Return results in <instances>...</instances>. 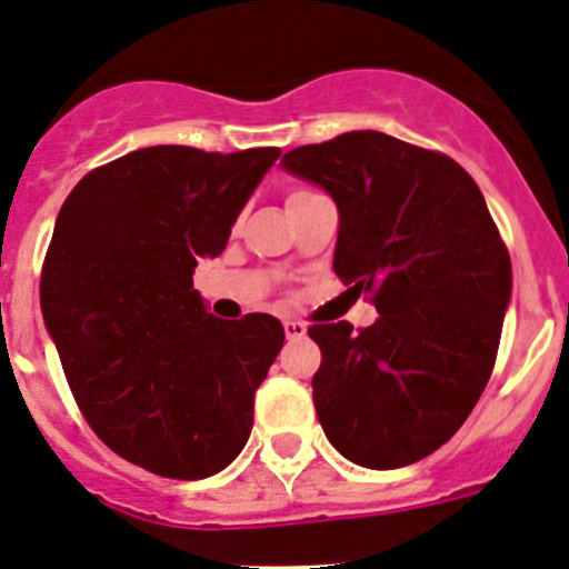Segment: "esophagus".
I'll list each match as a JSON object with an SVG mask.
<instances>
[{"mask_svg":"<svg viewBox=\"0 0 569 569\" xmlns=\"http://www.w3.org/2000/svg\"><path fill=\"white\" fill-rule=\"evenodd\" d=\"M283 330H286V338H306L308 327L302 325V321L286 319V321H283Z\"/></svg>","mask_w":569,"mask_h":569,"instance_id":"esophagus-1","label":"esophagus"}]
</instances>
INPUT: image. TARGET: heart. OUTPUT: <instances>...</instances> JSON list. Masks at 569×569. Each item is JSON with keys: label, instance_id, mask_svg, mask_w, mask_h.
I'll list each match as a JSON object with an SVG mask.
<instances>
[{"label": "heart", "instance_id": "heart-1", "mask_svg": "<svg viewBox=\"0 0 569 569\" xmlns=\"http://www.w3.org/2000/svg\"><path fill=\"white\" fill-rule=\"evenodd\" d=\"M295 194H300V192H295ZM289 198H291V194H289Z\"/></svg>", "mask_w": 569, "mask_h": 569}]
</instances>
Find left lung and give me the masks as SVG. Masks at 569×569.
I'll list each match as a JSON object with an SVG mask.
<instances>
[{
  "instance_id": "1",
  "label": "left lung",
  "mask_w": 569,
  "mask_h": 569,
  "mask_svg": "<svg viewBox=\"0 0 569 569\" xmlns=\"http://www.w3.org/2000/svg\"><path fill=\"white\" fill-rule=\"evenodd\" d=\"M283 170L338 206L332 269L375 291L377 321L313 325V405L349 462L401 468L438 451L496 366L512 261L485 194L455 159L382 131L295 148Z\"/></svg>"
}]
</instances>
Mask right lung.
I'll list each match as a JSON object with an SVG mask.
<instances>
[{"mask_svg": "<svg viewBox=\"0 0 569 569\" xmlns=\"http://www.w3.org/2000/svg\"><path fill=\"white\" fill-rule=\"evenodd\" d=\"M278 157L140 148L90 170L57 214L40 274L46 330L93 432L157 476L220 473L250 438L283 325L217 319L192 274L226 250Z\"/></svg>", "mask_w": 569, "mask_h": 569, "instance_id": "1", "label": "right lung"}]
</instances>
